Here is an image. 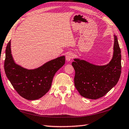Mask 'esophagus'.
Here are the masks:
<instances>
[{
    "instance_id": "34e87169",
    "label": "esophagus",
    "mask_w": 129,
    "mask_h": 129,
    "mask_svg": "<svg viewBox=\"0 0 129 129\" xmlns=\"http://www.w3.org/2000/svg\"><path fill=\"white\" fill-rule=\"evenodd\" d=\"M73 57H74V54H73L72 53H69L66 55V59L67 62H70V60L72 59Z\"/></svg>"
}]
</instances>
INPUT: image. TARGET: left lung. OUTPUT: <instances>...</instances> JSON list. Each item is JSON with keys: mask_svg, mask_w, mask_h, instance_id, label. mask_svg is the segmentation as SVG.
<instances>
[{"mask_svg": "<svg viewBox=\"0 0 129 129\" xmlns=\"http://www.w3.org/2000/svg\"><path fill=\"white\" fill-rule=\"evenodd\" d=\"M114 38L113 55L107 64L96 66L79 59H74L72 63L75 71V86L83 97L100 98L118 81L121 72V54L117 36L115 35Z\"/></svg>", "mask_w": 129, "mask_h": 129, "instance_id": "1", "label": "left lung"}]
</instances>
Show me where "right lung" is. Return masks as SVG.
<instances>
[{"mask_svg": "<svg viewBox=\"0 0 129 129\" xmlns=\"http://www.w3.org/2000/svg\"><path fill=\"white\" fill-rule=\"evenodd\" d=\"M65 63V57L51 60L38 69L27 70L17 64L11 54V40L7 45L4 70L18 94L27 100H36L49 90L56 72Z\"/></svg>", "mask_w": 129, "mask_h": 129, "instance_id": "1", "label": "right lung"}]
</instances>
